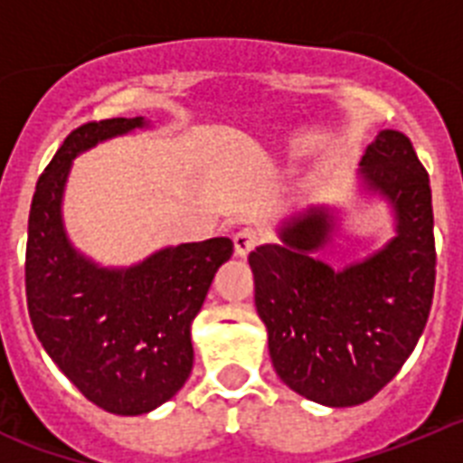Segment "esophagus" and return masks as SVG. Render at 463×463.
Here are the masks:
<instances>
[{
    "instance_id": "obj_1",
    "label": "esophagus",
    "mask_w": 463,
    "mask_h": 463,
    "mask_svg": "<svg viewBox=\"0 0 463 463\" xmlns=\"http://www.w3.org/2000/svg\"><path fill=\"white\" fill-rule=\"evenodd\" d=\"M260 245V232L252 227L239 229L234 234V250L239 257H248Z\"/></svg>"
}]
</instances>
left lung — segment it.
Masks as SVG:
<instances>
[{
	"instance_id": "left-lung-1",
	"label": "left lung",
	"mask_w": 463,
	"mask_h": 463,
	"mask_svg": "<svg viewBox=\"0 0 463 463\" xmlns=\"http://www.w3.org/2000/svg\"><path fill=\"white\" fill-rule=\"evenodd\" d=\"M362 166L399 218V234L378 255L341 273L313 260L331 215L308 208L282 227L280 245L248 257L273 369L297 394L331 408L373 399L399 373L422 336L436 285L431 185L411 138L383 129Z\"/></svg>"
}]
</instances>
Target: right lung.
Listing matches in <instances>:
<instances>
[{
  "mask_svg": "<svg viewBox=\"0 0 463 463\" xmlns=\"http://www.w3.org/2000/svg\"><path fill=\"white\" fill-rule=\"evenodd\" d=\"M141 125L143 118H110L69 132L36 181L24 250L27 310L41 345L85 399L116 415H143L185 384L190 325L234 252L220 236L166 248L127 271H104L73 252L60 220L69 162Z\"/></svg>",
  "mask_w": 463,
  "mask_h": 463,
  "instance_id": "add662e5",
  "label": "right lung"
}]
</instances>
